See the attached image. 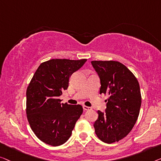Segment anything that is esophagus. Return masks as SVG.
Wrapping results in <instances>:
<instances>
[{"instance_id": "1", "label": "esophagus", "mask_w": 161, "mask_h": 161, "mask_svg": "<svg viewBox=\"0 0 161 161\" xmlns=\"http://www.w3.org/2000/svg\"><path fill=\"white\" fill-rule=\"evenodd\" d=\"M83 109L85 110V111H87V110H90L92 109L91 107H89V106H83Z\"/></svg>"}]
</instances>
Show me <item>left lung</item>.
Masks as SVG:
<instances>
[{"instance_id":"8db88e82","label":"left lung","mask_w":161,"mask_h":161,"mask_svg":"<svg viewBox=\"0 0 161 161\" xmlns=\"http://www.w3.org/2000/svg\"><path fill=\"white\" fill-rule=\"evenodd\" d=\"M91 63L100 77V94L108 96L105 112L98 111L95 132L101 141L112 144L125 138L137 120L142 103L139 84L118 61L93 60Z\"/></svg>"}]
</instances>
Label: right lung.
<instances>
[{"label": "right lung", "instance_id": "obj_1", "mask_svg": "<svg viewBox=\"0 0 161 161\" xmlns=\"http://www.w3.org/2000/svg\"><path fill=\"white\" fill-rule=\"evenodd\" d=\"M87 59H52L36 70L26 91V114L33 133L41 141L60 146L71 136L83 108L61 103L59 96L69 87V77Z\"/></svg>", "mask_w": 161, "mask_h": 161}]
</instances>
